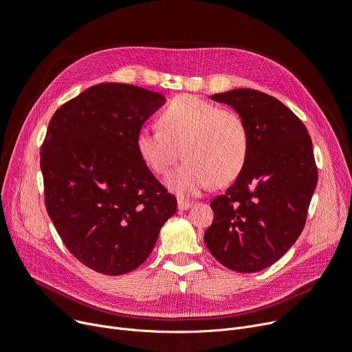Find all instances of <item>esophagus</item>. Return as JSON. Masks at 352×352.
<instances>
[{"label": "esophagus", "instance_id": "esophagus-1", "mask_svg": "<svg viewBox=\"0 0 352 352\" xmlns=\"http://www.w3.org/2000/svg\"><path fill=\"white\" fill-rule=\"evenodd\" d=\"M192 206V202H189V200H185V199H179L177 200V208L179 210H186Z\"/></svg>", "mask_w": 352, "mask_h": 352}]
</instances>
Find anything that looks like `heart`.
Listing matches in <instances>:
<instances>
[{"mask_svg":"<svg viewBox=\"0 0 352 352\" xmlns=\"http://www.w3.org/2000/svg\"><path fill=\"white\" fill-rule=\"evenodd\" d=\"M135 144L143 163L160 176L169 173L182 150L186 162L167 177V186L193 196L212 185L226 186L242 173L249 130L236 110L182 94L160 113L159 129H139Z\"/></svg>","mask_w":352,"mask_h":352,"instance_id":"b5f03b06","label":"heart"}]
</instances>
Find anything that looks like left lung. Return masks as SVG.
Listing matches in <instances>:
<instances>
[{
  "mask_svg": "<svg viewBox=\"0 0 352 352\" xmlns=\"http://www.w3.org/2000/svg\"><path fill=\"white\" fill-rule=\"evenodd\" d=\"M235 109L249 130L242 173L210 206L209 252L235 272L265 270L288 252L302 232L318 169L305 124L278 98L235 89L210 97Z\"/></svg>",
  "mask_w": 352,
  "mask_h": 352,
  "instance_id": "obj_1",
  "label": "left lung"
}]
</instances>
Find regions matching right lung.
I'll use <instances>...</instances> for the list:
<instances>
[{"instance_id": "1", "label": "right lung", "mask_w": 352, "mask_h": 352, "mask_svg": "<svg viewBox=\"0 0 352 352\" xmlns=\"http://www.w3.org/2000/svg\"><path fill=\"white\" fill-rule=\"evenodd\" d=\"M164 102L142 87L102 82L50 120L40 152L45 209L65 248L98 274L139 267L177 209L135 144Z\"/></svg>"}]
</instances>
